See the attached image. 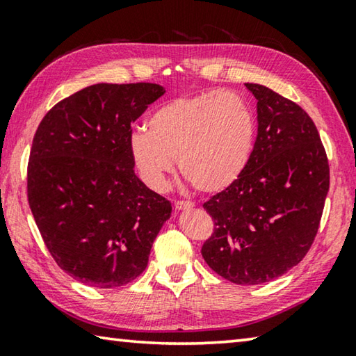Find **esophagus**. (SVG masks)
I'll return each mask as SVG.
<instances>
[{
  "mask_svg": "<svg viewBox=\"0 0 356 356\" xmlns=\"http://www.w3.org/2000/svg\"><path fill=\"white\" fill-rule=\"evenodd\" d=\"M174 207H176V210H179V212H180V210H190V209H193V207H195V204L188 202V201H177L176 206H174Z\"/></svg>",
  "mask_w": 356,
  "mask_h": 356,
  "instance_id": "1",
  "label": "esophagus"
}]
</instances>
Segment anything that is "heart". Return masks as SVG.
Returning <instances> with one entry per match:
<instances>
[{"mask_svg":"<svg viewBox=\"0 0 356 356\" xmlns=\"http://www.w3.org/2000/svg\"><path fill=\"white\" fill-rule=\"evenodd\" d=\"M256 119L242 95L232 91L185 95L150 114L147 130L129 138V150L141 179L161 191L176 159L182 176L209 195L232 186L248 166Z\"/></svg>","mask_w":356,"mask_h":356,"instance_id":"b5f03b06","label":"heart"}]
</instances>
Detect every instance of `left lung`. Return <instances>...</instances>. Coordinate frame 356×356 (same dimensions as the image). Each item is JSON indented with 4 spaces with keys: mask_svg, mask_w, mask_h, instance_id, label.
<instances>
[{
    "mask_svg": "<svg viewBox=\"0 0 356 356\" xmlns=\"http://www.w3.org/2000/svg\"><path fill=\"white\" fill-rule=\"evenodd\" d=\"M257 100V136L248 166L204 204L215 231L202 257L242 286L264 284L301 262L321 222L330 168L305 110L262 84L245 83Z\"/></svg>",
    "mask_w": 356,
    "mask_h": 356,
    "instance_id": "left-lung-1",
    "label": "left lung"
}]
</instances>
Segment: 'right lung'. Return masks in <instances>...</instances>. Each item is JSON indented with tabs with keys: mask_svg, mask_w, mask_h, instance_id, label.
<instances>
[{
	"mask_svg": "<svg viewBox=\"0 0 356 356\" xmlns=\"http://www.w3.org/2000/svg\"><path fill=\"white\" fill-rule=\"evenodd\" d=\"M166 91L92 84L59 102L35 131L28 201L48 251L83 284L113 289L147 267L172 207L135 174L130 125Z\"/></svg>",
	"mask_w": 356,
	"mask_h": 356,
	"instance_id": "add662e5",
	"label": "right lung"
}]
</instances>
